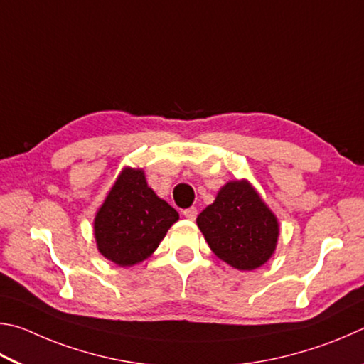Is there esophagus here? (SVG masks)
<instances>
[{"instance_id":"34e87169","label":"esophagus","mask_w":364,"mask_h":364,"mask_svg":"<svg viewBox=\"0 0 364 364\" xmlns=\"http://www.w3.org/2000/svg\"><path fill=\"white\" fill-rule=\"evenodd\" d=\"M196 214H198V211H196V208H193V206L183 211V215H186L188 220H195L196 219Z\"/></svg>"}]
</instances>
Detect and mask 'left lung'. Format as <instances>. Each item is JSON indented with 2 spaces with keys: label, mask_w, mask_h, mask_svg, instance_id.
I'll return each mask as SVG.
<instances>
[{
  "label": "left lung",
  "mask_w": 364,
  "mask_h": 364,
  "mask_svg": "<svg viewBox=\"0 0 364 364\" xmlns=\"http://www.w3.org/2000/svg\"><path fill=\"white\" fill-rule=\"evenodd\" d=\"M196 224L211 251L233 269L256 270L277 250V215L245 178L227 182Z\"/></svg>",
  "instance_id": "obj_1"
}]
</instances>
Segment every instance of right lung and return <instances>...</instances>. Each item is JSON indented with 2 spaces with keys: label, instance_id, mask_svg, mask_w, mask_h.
<instances>
[{
  "label": "right lung",
  "instance_id": "obj_1",
  "mask_svg": "<svg viewBox=\"0 0 364 364\" xmlns=\"http://www.w3.org/2000/svg\"><path fill=\"white\" fill-rule=\"evenodd\" d=\"M178 213L149 187L142 169L124 168L94 219L99 252L119 267L142 262L155 252Z\"/></svg>",
  "mask_w": 364,
  "mask_h": 364
}]
</instances>
